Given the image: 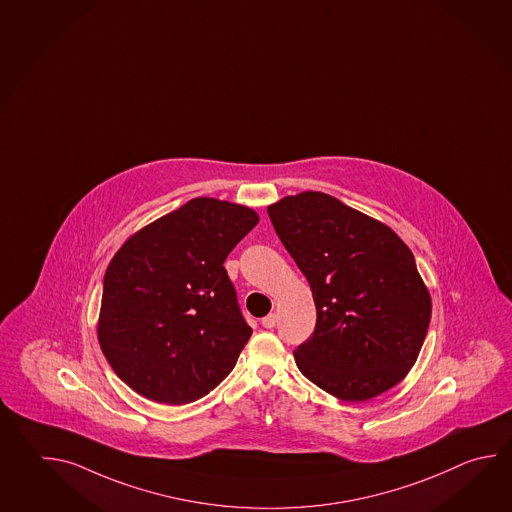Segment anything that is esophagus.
Masks as SVG:
<instances>
[{
	"instance_id": "obj_1",
	"label": "esophagus",
	"mask_w": 512,
	"mask_h": 512,
	"mask_svg": "<svg viewBox=\"0 0 512 512\" xmlns=\"http://www.w3.org/2000/svg\"><path fill=\"white\" fill-rule=\"evenodd\" d=\"M275 323H277V315H275V313H270V315H266V317L262 319V326H264V328H273Z\"/></svg>"
}]
</instances>
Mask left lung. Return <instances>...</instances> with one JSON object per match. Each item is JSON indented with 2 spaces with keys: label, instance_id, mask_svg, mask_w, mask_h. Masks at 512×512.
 <instances>
[{
  "label": "left lung",
  "instance_id": "obj_1",
  "mask_svg": "<svg viewBox=\"0 0 512 512\" xmlns=\"http://www.w3.org/2000/svg\"><path fill=\"white\" fill-rule=\"evenodd\" d=\"M268 215L317 310L313 334L293 350L303 376L343 401L396 386L418 359L432 313L407 244L319 191L284 197Z\"/></svg>",
  "mask_w": 512,
  "mask_h": 512
}]
</instances>
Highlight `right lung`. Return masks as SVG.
Instances as JSON below:
<instances>
[{"mask_svg":"<svg viewBox=\"0 0 512 512\" xmlns=\"http://www.w3.org/2000/svg\"><path fill=\"white\" fill-rule=\"evenodd\" d=\"M259 222L226 200H189L124 242L104 277L98 341L140 396L184 405L230 374L251 328L222 266Z\"/></svg>","mask_w":512,"mask_h":512,"instance_id":"right-lung-1","label":"right lung"}]
</instances>
